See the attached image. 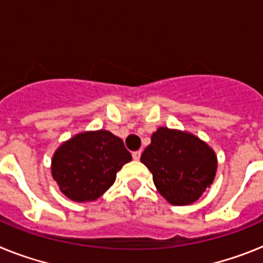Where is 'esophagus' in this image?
<instances>
[{"mask_svg": "<svg viewBox=\"0 0 263 263\" xmlns=\"http://www.w3.org/2000/svg\"><path fill=\"white\" fill-rule=\"evenodd\" d=\"M139 158H141V150H137V152L133 153V159L139 160Z\"/></svg>", "mask_w": 263, "mask_h": 263, "instance_id": "1", "label": "esophagus"}]
</instances>
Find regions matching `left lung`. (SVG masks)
<instances>
[{
	"label": "left lung",
	"mask_w": 263,
	"mask_h": 263,
	"mask_svg": "<svg viewBox=\"0 0 263 263\" xmlns=\"http://www.w3.org/2000/svg\"><path fill=\"white\" fill-rule=\"evenodd\" d=\"M141 162L153 174L155 187L168 203L196 201L213 183L217 159L210 146L190 133L159 127Z\"/></svg>",
	"instance_id": "8db88e82"
}]
</instances>
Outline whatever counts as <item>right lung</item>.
Instances as JSON below:
<instances>
[{
	"label": "right lung",
	"instance_id": "1",
	"mask_svg": "<svg viewBox=\"0 0 263 263\" xmlns=\"http://www.w3.org/2000/svg\"><path fill=\"white\" fill-rule=\"evenodd\" d=\"M132 160L122 139L106 130L80 133L63 143L52 158V176L60 191L75 201L99 199L116 174Z\"/></svg>",
	"mask_w": 263,
	"mask_h": 263
}]
</instances>
